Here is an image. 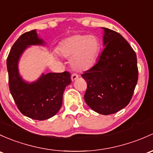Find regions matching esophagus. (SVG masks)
<instances>
[{
  "label": "esophagus",
  "mask_w": 153,
  "mask_h": 153,
  "mask_svg": "<svg viewBox=\"0 0 153 153\" xmlns=\"http://www.w3.org/2000/svg\"><path fill=\"white\" fill-rule=\"evenodd\" d=\"M78 78V75H77V74H75V73L72 74V76H71V79H72V81H74L75 80H76Z\"/></svg>",
  "instance_id": "34e87169"
}]
</instances>
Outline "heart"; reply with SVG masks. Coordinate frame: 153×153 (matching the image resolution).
Instances as JSON below:
<instances>
[{
	"label": "heart",
	"mask_w": 153,
	"mask_h": 153,
	"mask_svg": "<svg viewBox=\"0 0 153 153\" xmlns=\"http://www.w3.org/2000/svg\"><path fill=\"white\" fill-rule=\"evenodd\" d=\"M101 42L95 35L76 34L65 39L58 48L59 54L71 59L77 70H86L95 63L100 51Z\"/></svg>",
	"instance_id": "obj_1"
}]
</instances>
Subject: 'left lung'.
<instances>
[{"mask_svg":"<svg viewBox=\"0 0 153 153\" xmlns=\"http://www.w3.org/2000/svg\"><path fill=\"white\" fill-rule=\"evenodd\" d=\"M103 51L97 63L83 72L87 83L86 104L100 114L108 115L128 105L139 77L137 58L125 39L117 32L103 28Z\"/></svg>","mask_w":153,"mask_h":153,"instance_id":"left-lung-1","label":"left lung"}]
</instances>
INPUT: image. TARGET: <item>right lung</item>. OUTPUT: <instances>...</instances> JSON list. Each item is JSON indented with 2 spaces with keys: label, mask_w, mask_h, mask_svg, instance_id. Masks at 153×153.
I'll list each match as a JSON object with an SVG mask.
<instances>
[{
  "label": "right lung",
  "mask_w": 153,
  "mask_h": 153,
  "mask_svg": "<svg viewBox=\"0 0 153 153\" xmlns=\"http://www.w3.org/2000/svg\"><path fill=\"white\" fill-rule=\"evenodd\" d=\"M43 44L36 30L22 33L13 45L6 60L9 87L14 102L23 115L33 120H45L58 113L62 105L63 93L71 83L69 72H50L33 83H25L18 74L19 58L28 45Z\"/></svg>",
  "instance_id": "1"
}]
</instances>
